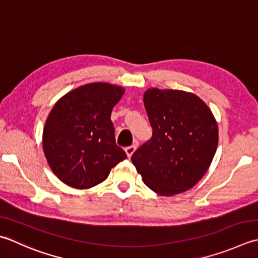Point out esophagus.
Returning a JSON list of instances; mask_svg holds the SVG:
<instances>
[{
	"mask_svg": "<svg viewBox=\"0 0 258 258\" xmlns=\"http://www.w3.org/2000/svg\"><path fill=\"white\" fill-rule=\"evenodd\" d=\"M135 150H136V144H133V145L127 146V148H125V152H126V154H127L128 158H131L132 154L135 152Z\"/></svg>",
	"mask_w": 258,
	"mask_h": 258,
	"instance_id": "1",
	"label": "esophagus"
}]
</instances>
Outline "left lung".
Segmentation results:
<instances>
[{
  "instance_id": "obj_1",
  "label": "left lung",
  "mask_w": 258,
  "mask_h": 258,
  "mask_svg": "<svg viewBox=\"0 0 258 258\" xmlns=\"http://www.w3.org/2000/svg\"><path fill=\"white\" fill-rule=\"evenodd\" d=\"M152 138L132 155L144 183L161 196L183 192L208 170L218 145V126L198 96L152 88L144 94Z\"/></svg>"
}]
</instances>
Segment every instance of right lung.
I'll list each match as a JSON object with an SVG mask.
<instances>
[{
	"label": "right lung",
	"instance_id": "right-lung-1",
	"mask_svg": "<svg viewBox=\"0 0 258 258\" xmlns=\"http://www.w3.org/2000/svg\"><path fill=\"white\" fill-rule=\"evenodd\" d=\"M124 94L118 86L94 83L60 98L43 130V151L50 168L76 189H87L107 178L127 156L116 144L110 114Z\"/></svg>",
	"mask_w": 258,
	"mask_h": 258
}]
</instances>
